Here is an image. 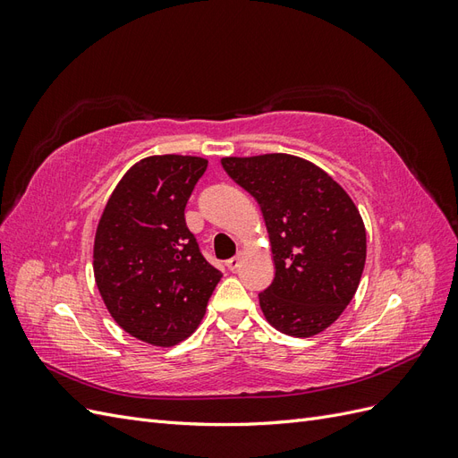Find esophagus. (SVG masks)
Masks as SVG:
<instances>
[{
    "mask_svg": "<svg viewBox=\"0 0 458 458\" xmlns=\"http://www.w3.org/2000/svg\"><path fill=\"white\" fill-rule=\"evenodd\" d=\"M241 261H242V254H237V256H233L231 259H227L225 266H227V269L234 271V269H237V267L241 266Z\"/></svg>",
    "mask_w": 458,
    "mask_h": 458,
    "instance_id": "1",
    "label": "esophagus"
}]
</instances>
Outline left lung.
<instances>
[{"label": "left lung", "mask_w": 458, "mask_h": 458, "mask_svg": "<svg viewBox=\"0 0 458 458\" xmlns=\"http://www.w3.org/2000/svg\"><path fill=\"white\" fill-rule=\"evenodd\" d=\"M221 165L256 199L267 225L275 276L258 294L263 315L296 338L325 330L352 301L365 267L367 233L353 200L298 157H229Z\"/></svg>", "instance_id": "obj_1"}]
</instances>
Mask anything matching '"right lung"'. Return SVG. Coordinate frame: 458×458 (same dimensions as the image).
Returning a JSON list of instances; mask_svg holds the SVG:
<instances>
[{
	"label": "right lung",
	"mask_w": 458,
	"mask_h": 458,
	"mask_svg": "<svg viewBox=\"0 0 458 458\" xmlns=\"http://www.w3.org/2000/svg\"><path fill=\"white\" fill-rule=\"evenodd\" d=\"M206 168L208 160L182 155L137 162L97 227V288L114 321L147 344L187 338L221 279L185 224V206Z\"/></svg>",
	"instance_id": "right-lung-1"
}]
</instances>
